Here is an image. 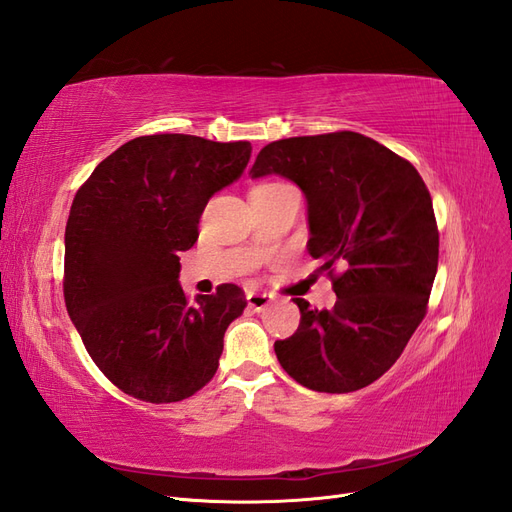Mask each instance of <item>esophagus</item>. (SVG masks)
I'll use <instances>...</instances> for the list:
<instances>
[{"mask_svg": "<svg viewBox=\"0 0 512 512\" xmlns=\"http://www.w3.org/2000/svg\"><path fill=\"white\" fill-rule=\"evenodd\" d=\"M271 303V297L265 292H247V305H250L254 312H262Z\"/></svg>", "mask_w": 512, "mask_h": 512, "instance_id": "1", "label": "esophagus"}]
</instances>
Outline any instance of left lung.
<instances>
[{
	"label": "left lung",
	"mask_w": 512,
	"mask_h": 512,
	"mask_svg": "<svg viewBox=\"0 0 512 512\" xmlns=\"http://www.w3.org/2000/svg\"><path fill=\"white\" fill-rule=\"evenodd\" d=\"M250 175L299 185L309 254L322 271L342 269L331 309L294 299L301 324L275 342L277 361L318 393L363 389L399 359L425 318L440 245L425 181L408 160L359 132L269 143Z\"/></svg>",
	"instance_id": "8db88e82"
}]
</instances>
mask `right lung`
Instances as JSON below:
<instances>
[{
  "instance_id": "right-lung-1",
  "label": "right lung",
  "mask_w": 512,
  "mask_h": 512,
  "mask_svg": "<svg viewBox=\"0 0 512 512\" xmlns=\"http://www.w3.org/2000/svg\"><path fill=\"white\" fill-rule=\"evenodd\" d=\"M247 141L138 136L102 160L66 224L64 297L102 374L149 404L192 397L213 378L245 294L222 284L185 299L179 252L198 239L209 198L250 162Z\"/></svg>"
}]
</instances>
